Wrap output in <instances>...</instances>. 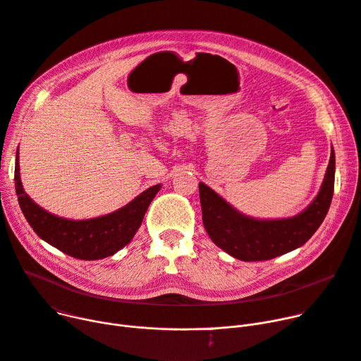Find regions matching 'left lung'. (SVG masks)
<instances>
[{"mask_svg": "<svg viewBox=\"0 0 361 361\" xmlns=\"http://www.w3.org/2000/svg\"><path fill=\"white\" fill-rule=\"evenodd\" d=\"M335 152L312 203L292 218L255 219L231 206L204 183H199L203 225L212 241L243 261H264L302 247L324 222L334 195Z\"/></svg>", "mask_w": 361, "mask_h": 361, "instance_id": "1", "label": "left lung"}]
</instances>
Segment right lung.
<instances>
[{
    "instance_id": "right-lung-1",
    "label": "right lung",
    "mask_w": 361,
    "mask_h": 361,
    "mask_svg": "<svg viewBox=\"0 0 361 361\" xmlns=\"http://www.w3.org/2000/svg\"><path fill=\"white\" fill-rule=\"evenodd\" d=\"M14 181L20 209L39 238L78 259H102L126 247L142 225L151 202L161 190V184L152 185L113 213L85 221H72L42 209L26 195L20 180L18 149Z\"/></svg>"
}]
</instances>
